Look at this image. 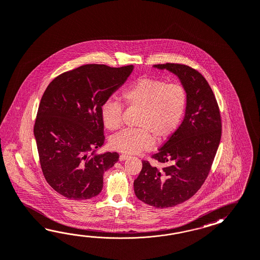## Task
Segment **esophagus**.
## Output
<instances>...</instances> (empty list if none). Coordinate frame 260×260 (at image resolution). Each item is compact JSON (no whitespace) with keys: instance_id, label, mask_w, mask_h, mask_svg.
Masks as SVG:
<instances>
[{"instance_id":"34e87169","label":"esophagus","mask_w":260,"mask_h":260,"mask_svg":"<svg viewBox=\"0 0 260 260\" xmlns=\"http://www.w3.org/2000/svg\"><path fill=\"white\" fill-rule=\"evenodd\" d=\"M127 158H128V156H127V155L121 154L120 156H119V160H120V161H123V160H126Z\"/></svg>"}]
</instances>
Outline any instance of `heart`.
I'll return each mask as SVG.
<instances>
[{"mask_svg": "<svg viewBox=\"0 0 260 260\" xmlns=\"http://www.w3.org/2000/svg\"><path fill=\"white\" fill-rule=\"evenodd\" d=\"M127 108L140 111L136 125L139 128H126L110 141L111 147L119 152L134 154L149 149L152 136L157 141L168 138L183 117L187 105V92L182 84L167 83L155 78H141L121 94ZM104 126L115 131L122 125L123 105L108 100L101 109Z\"/></svg>", "mask_w": 260, "mask_h": 260, "instance_id": "heart-1", "label": "heart"}]
</instances>
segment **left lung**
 <instances>
[{"instance_id":"8db88e82","label":"left lung","mask_w":260,"mask_h":260,"mask_svg":"<svg viewBox=\"0 0 260 260\" xmlns=\"http://www.w3.org/2000/svg\"><path fill=\"white\" fill-rule=\"evenodd\" d=\"M178 77L187 92L183 121L151 158L162 168L143 160L134 180L137 198L158 209L171 208L197 193L209 176L222 136V120L215 95L197 70L186 64H154Z\"/></svg>"}]
</instances>
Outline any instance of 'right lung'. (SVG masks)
<instances>
[{"instance_id":"add662e5","label":"right lung","mask_w":260,"mask_h":260,"mask_svg":"<svg viewBox=\"0 0 260 260\" xmlns=\"http://www.w3.org/2000/svg\"><path fill=\"white\" fill-rule=\"evenodd\" d=\"M133 68L84 64L60 74L45 90L34 134L45 178L61 196L85 200L102 191L104 172L119 155L90 153L105 140L101 109Z\"/></svg>"}]
</instances>
